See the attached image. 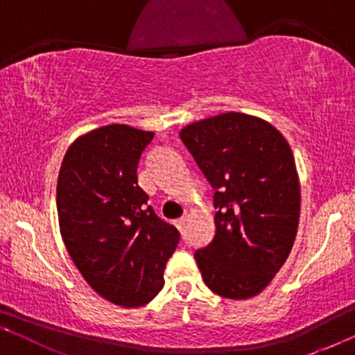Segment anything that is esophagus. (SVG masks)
I'll return each mask as SVG.
<instances>
[{
  "mask_svg": "<svg viewBox=\"0 0 355 355\" xmlns=\"http://www.w3.org/2000/svg\"><path fill=\"white\" fill-rule=\"evenodd\" d=\"M173 223H175V227H177V229H183V225H185V217L177 218Z\"/></svg>",
  "mask_w": 355,
  "mask_h": 355,
  "instance_id": "obj_1",
  "label": "esophagus"
}]
</instances>
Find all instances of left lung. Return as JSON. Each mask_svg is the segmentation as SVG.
Here are the masks:
<instances>
[{"instance_id": "8db88e82", "label": "left lung", "mask_w": 355, "mask_h": 355, "mask_svg": "<svg viewBox=\"0 0 355 355\" xmlns=\"http://www.w3.org/2000/svg\"><path fill=\"white\" fill-rule=\"evenodd\" d=\"M180 138L215 189V237L195 252L203 282L225 299H252L297 235L300 182L291 145L274 125L239 112L193 121Z\"/></svg>"}]
</instances>
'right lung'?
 Here are the masks:
<instances>
[{
  "label": "right lung",
  "mask_w": 355,
  "mask_h": 355,
  "mask_svg": "<svg viewBox=\"0 0 355 355\" xmlns=\"http://www.w3.org/2000/svg\"><path fill=\"white\" fill-rule=\"evenodd\" d=\"M153 135L121 123L89 130L67 150L56 185L60 234L73 263L96 294L126 309L158 295L180 240L138 185V162Z\"/></svg>",
  "instance_id": "add662e5"
}]
</instances>
